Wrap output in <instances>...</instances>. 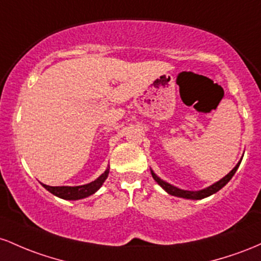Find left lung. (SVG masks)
<instances>
[{
    "instance_id": "1",
    "label": "left lung",
    "mask_w": 261,
    "mask_h": 261,
    "mask_svg": "<svg viewBox=\"0 0 261 261\" xmlns=\"http://www.w3.org/2000/svg\"><path fill=\"white\" fill-rule=\"evenodd\" d=\"M241 162H242V160H241ZM241 162H239L236 166H234L232 171L228 172V174L225 175L224 177H222L221 180L217 181V182H215L213 185L206 187V189L198 190V191H189V190H181V189H178V187L171 185V184H169V182H166V181L162 180V178L158 176V175L155 174V172L151 169H150V172H151V176H153L154 180L158 182V185L162 186L163 189L165 190V191L168 192L169 195L176 196V197H181V198H187V200H202V198H206L211 195L216 194V192L219 191L222 187H224L225 185H227V184L229 182L230 178L233 177V175L236 174L237 170H238L239 165H241Z\"/></svg>"
}]
</instances>
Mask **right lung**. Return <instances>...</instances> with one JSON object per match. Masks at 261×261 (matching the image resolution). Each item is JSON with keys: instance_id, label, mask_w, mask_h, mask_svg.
<instances>
[{"instance_id": "add662e5", "label": "right lung", "mask_w": 261, "mask_h": 261, "mask_svg": "<svg viewBox=\"0 0 261 261\" xmlns=\"http://www.w3.org/2000/svg\"><path fill=\"white\" fill-rule=\"evenodd\" d=\"M108 174H110V168L105 170L103 174L99 175L95 181L81 186H48L44 185V184H42V185L50 194L63 198V200H81V198L89 197V196L93 195L97 190H99V187L103 185L105 180L108 177Z\"/></svg>"}]
</instances>
